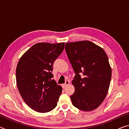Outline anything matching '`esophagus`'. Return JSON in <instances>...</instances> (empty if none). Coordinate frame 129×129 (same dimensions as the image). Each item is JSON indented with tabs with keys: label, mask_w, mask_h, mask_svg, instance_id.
Instances as JSON below:
<instances>
[{
	"label": "esophagus",
	"mask_w": 129,
	"mask_h": 129,
	"mask_svg": "<svg viewBox=\"0 0 129 129\" xmlns=\"http://www.w3.org/2000/svg\"><path fill=\"white\" fill-rule=\"evenodd\" d=\"M69 81H65V84H62V86L63 87H65V86H67L68 85H69Z\"/></svg>",
	"instance_id": "esophagus-1"
}]
</instances>
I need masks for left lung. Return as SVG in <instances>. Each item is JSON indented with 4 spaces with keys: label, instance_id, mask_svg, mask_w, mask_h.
<instances>
[{
    "label": "left lung",
    "instance_id": "8db88e82",
    "mask_svg": "<svg viewBox=\"0 0 129 129\" xmlns=\"http://www.w3.org/2000/svg\"><path fill=\"white\" fill-rule=\"evenodd\" d=\"M69 60L76 75L75 92L71 95L74 106L85 112L102 104L108 93L112 69L104 50L89 41L65 44Z\"/></svg>",
    "mask_w": 129,
    "mask_h": 129
}]
</instances>
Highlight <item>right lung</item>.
<instances>
[{
  "label": "right lung",
  "instance_id": "obj_1",
  "mask_svg": "<svg viewBox=\"0 0 129 129\" xmlns=\"http://www.w3.org/2000/svg\"><path fill=\"white\" fill-rule=\"evenodd\" d=\"M64 45V43L35 44L23 54L17 65L19 93L27 105L36 112H49L57 106L62 89L52 79V72Z\"/></svg>",
  "mask_w": 129,
  "mask_h": 129
}]
</instances>
